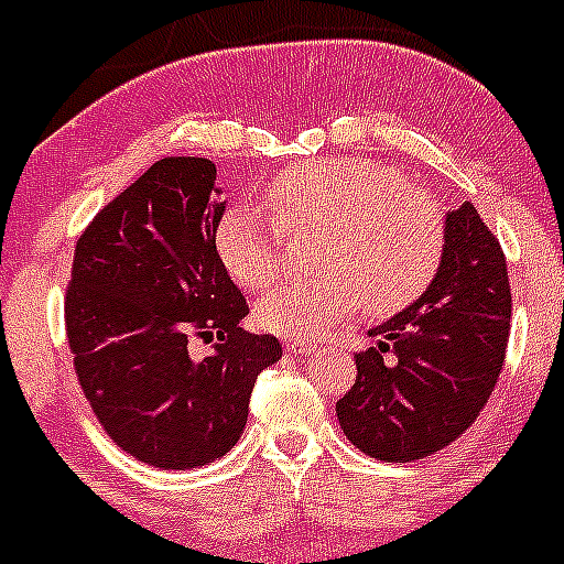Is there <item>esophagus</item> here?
<instances>
[{"label": "esophagus", "mask_w": 564, "mask_h": 564, "mask_svg": "<svg viewBox=\"0 0 564 564\" xmlns=\"http://www.w3.org/2000/svg\"><path fill=\"white\" fill-rule=\"evenodd\" d=\"M286 349H292L294 355H311V352H316V344L308 341V338H303V336H294L286 341Z\"/></svg>", "instance_id": "esophagus-1"}]
</instances>
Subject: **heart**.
<instances>
[{
	"label": "heart",
	"mask_w": 564,
	"mask_h": 564,
	"mask_svg": "<svg viewBox=\"0 0 564 564\" xmlns=\"http://www.w3.org/2000/svg\"><path fill=\"white\" fill-rule=\"evenodd\" d=\"M259 204H237L217 226V253L242 289H264L283 267V234H322L319 275L272 286L256 303L261 325L319 333L360 305L391 316L435 281L446 231L435 200L371 160H314L289 167ZM276 217L272 221L269 215Z\"/></svg>",
	"instance_id": "b5f03b06"
}]
</instances>
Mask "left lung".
<instances>
[{
    "label": "left lung",
    "instance_id": "8db88e82",
    "mask_svg": "<svg viewBox=\"0 0 564 564\" xmlns=\"http://www.w3.org/2000/svg\"><path fill=\"white\" fill-rule=\"evenodd\" d=\"M446 248L430 289L369 327L355 386L336 402L349 444L386 463H410L460 438L488 404L510 338V278L501 245L463 204L444 217Z\"/></svg>",
    "mask_w": 564,
    "mask_h": 564
}]
</instances>
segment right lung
<instances>
[{"label":"right lung","instance_id":"1","mask_svg":"<svg viewBox=\"0 0 564 564\" xmlns=\"http://www.w3.org/2000/svg\"><path fill=\"white\" fill-rule=\"evenodd\" d=\"M226 215L204 156L151 165L76 242L65 330L79 386L109 438L154 468L209 466L234 449L256 377L283 355L239 327L248 303L217 253ZM213 341L206 359L188 338Z\"/></svg>","mask_w":564,"mask_h":564}]
</instances>
